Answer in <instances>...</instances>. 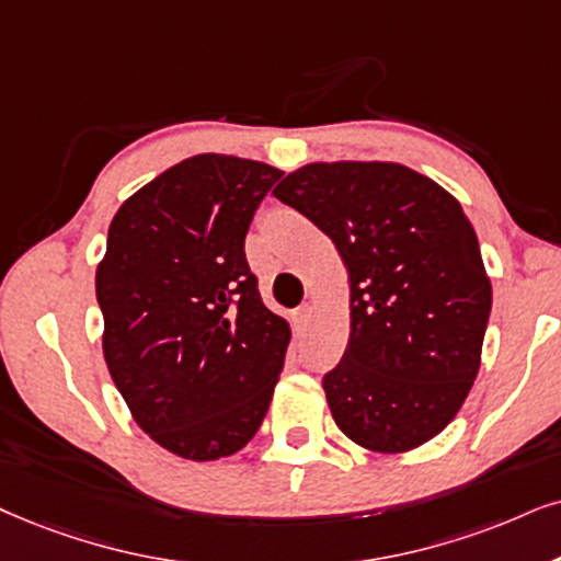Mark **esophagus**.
Returning a JSON list of instances; mask_svg holds the SVG:
<instances>
[{
    "instance_id": "esophagus-1",
    "label": "esophagus",
    "mask_w": 561,
    "mask_h": 561,
    "mask_svg": "<svg viewBox=\"0 0 561 561\" xmlns=\"http://www.w3.org/2000/svg\"><path fill=\"white\" fill-rule=\"evenodd\" d=\"M310 316H313V305H300V308H297V313H295L297 329H305V325L310 323Z\"/></svg>"
}]
</instances>
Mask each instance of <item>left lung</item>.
Wrapping results in <instances>:
<instances>
[{
	"label": "left lung",
	"mask_w": 561,
	"mask_h": 561,
	"mask_svg": "<svg viewBox=\"0 0 561 561\" xmlns=\"http://www.w3.org/2000/svg\"><path fill=\"white\" fill-rule=\"evenodd\" d=\"M350 272V344L325 373L333 422L375 453L439 435L481 365L492 282L456 196L401 162H310L274 188Z\"/></svg>",
	"instance_id": "1"
}]
</instances>
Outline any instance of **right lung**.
Masks as SVG:
<instances>
[{"label":"right lung","mask_w":561,"mask_h":561,"mask_svg":"<svg viewBox=\"0 0 561 561\" xmlns=\"http://www.w3.org/2000/svg\"><path fill=\"white\" fill-rule=\"evenodd\" d=\"M282 179L266 162L194 154L122 204L95 272L103 357L160 448L217 460L245 448L285 367L289 323L245 261V232Z\"/></svg>","instance_id":"obj_1"}]
</instances>
